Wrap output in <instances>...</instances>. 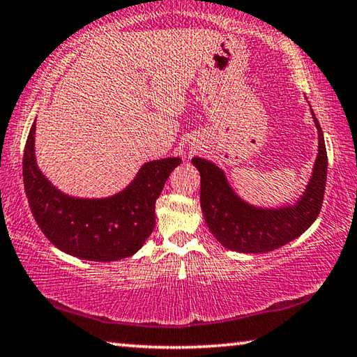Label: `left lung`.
<instances>
[{"label": "left lung", "mask_w": 357, "mask_h": 357, "mask_svg": "<svg viewBox=\"0 0 357 357\" xmlns=\"http://www.w3.org/2000/svg\"><path fill=\"white\" fill-rule=\"evenodd\" d=\"M318 130V154L312 176L298 202L277 208H261L247 203L229 185L225 172L214 162L193 157L200 172V203L204 222L225 249L241 253H266L291 243L309 228L321 211L328 154L323 130L310 108Z\"/></svg>", "instance_id": "obj_1"}]
</instances>
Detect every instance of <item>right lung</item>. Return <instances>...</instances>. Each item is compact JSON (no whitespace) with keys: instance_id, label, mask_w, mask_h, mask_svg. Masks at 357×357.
<instances>
[{"instance_id":"right-lung-1","label":"right lung","mask_w":357,"mask_h":357,"mask_svg":"<svg viewBox=\"0 0 357 357\" xmlns=\"http://www.w3.org/2000/svg\"><path fill=\"white\" fill-rule=\"evenodd\" d=\"M36 119L23 154V184L42 233L64 253L89 261H116L142 249L155 225V200L179 157L142 165L123 190L104 198L74 197L59 190L36 160Z\"/></svg>"}]
</instances>
